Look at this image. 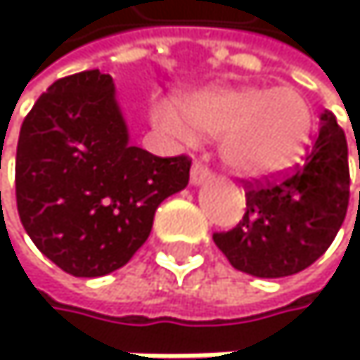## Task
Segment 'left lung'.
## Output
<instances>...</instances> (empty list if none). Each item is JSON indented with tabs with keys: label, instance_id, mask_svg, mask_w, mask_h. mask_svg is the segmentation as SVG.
<instances>
[{
	"label": "left lung",
	"instance_id": "obj_1",
	"mask_svg": "<svg viewBox=\"0 0 360 360\" xmlns=\"http://www.w3.org/2000/svg\"><path fill=\"white\" fill-rule=\"evenodd\" d=\"M186 158H158L129 142L110 75L53 82L25 116L15 166L17 210L64 272L96 278L138 252L155 210L188 186Z\"/></svg>",
	"mask_w": 360,
	"mask_h": 360
}]
</instances>
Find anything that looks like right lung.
<instances>
[{"label":"right lung","mask_w":360,"mask_h":360,"mask_svg":"<svg viewBox=\"0 0 360 360\" xmlns=\"http://www.w3.org/2000/svg\"><path fill=\"white\" fill-rule=\"evenodd\" d=\"M348 198V144L335 116L322 112L307 164L285 181L250 190L242 222L216 233L214 242L235 270L259 278L292 276L333 244Z\"/></svg>","instance_id":"right-lung-1"}]
</instances>
